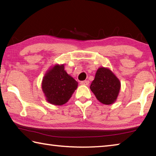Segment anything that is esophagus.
Returning <instances> with one entry per match:
<instances>
[{"label":"esophagus","mask_w":156,"mask_h":156,"mask_svg":"<svg viewBox=\"0 0 156 156\" xmlns=\"http://www.w3.org/2000/svg\"><path fill=\"white\" fill-rule=\"evenodd\" d=\"M89 84V80H84V81L80 82V84H82V85H88Z\"/></svg>","instance_id":"obj_1"}]
</instances>
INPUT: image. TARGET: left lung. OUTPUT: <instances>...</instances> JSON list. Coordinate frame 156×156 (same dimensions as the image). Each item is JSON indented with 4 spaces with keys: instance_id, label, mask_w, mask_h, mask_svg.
Segmentation results:
<instances>
[{
    "instance_id": "8db88e82",
    "label": "left lung",
    "mask_w": 156,
    "mask_h": 156,
    "mask_svg": "<svg viewBox=\"0 0 156 156\" xmlns=\"http://www.w3.org/2000/svg\"><path fill=\"white\" fill-rule=\"evenodd\" d=\"M90 89L101 103L111 105L117 99L120 89V82L109 69L100 67L91 84Z\"/></svg>"
}]
</instances>
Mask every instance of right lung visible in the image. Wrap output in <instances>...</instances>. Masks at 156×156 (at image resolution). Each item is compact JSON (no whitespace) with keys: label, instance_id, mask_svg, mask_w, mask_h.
Segmentation results:
<instances>
[{"label":"right lung","instance_id":"right-lung-1","mask_svg":"<svg viewBox=\"0 0 156 156\" xmlns=\"http://www.w3.org/2000/svg\"><path fill=\"white\" fill-rule=\"evenodd\" d=\"M77 87V81L66 72L64 65H56L51 67L42 82V89L47 101L54 105L67 102Z\"/></svg>","mask_w":156,"mask_h":156}]
</instances>
